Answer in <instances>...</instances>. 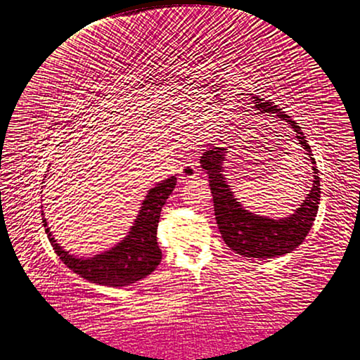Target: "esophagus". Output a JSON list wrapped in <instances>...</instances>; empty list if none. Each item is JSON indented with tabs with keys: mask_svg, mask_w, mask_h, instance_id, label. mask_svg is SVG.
Returning <instances> with one entry per match:
<instances>
[{
	"mask_svg": "<svg viewBox=\"0 0 360 360\" xmlns=\"http://www.w3.org/2000/svg\"><path fill=\"white\" fill-rule=\"evenodd\" d=\"M179 173V182H187L190 178H194L197 175V163H194L193 160H184L182 163L178 167Z\"/></svg>",
	"mask_w": 360,
	"mask_h": 360,
	"instance_id": "obj_1",
	"label": "esophagus"
}]
</instances>
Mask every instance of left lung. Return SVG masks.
I'll return each mask as SVG.
<instances>
[{"mask_svg": "<svg viewBox=\"0 0 360 360\" xmlns=\"http://www.w3.org/2000/svg\"><path fill=\"white\" fill-rule=\"evenodd\" d=\"M252 101L254 108L262 113H275L278 118L290 124L296 133L299 145L305 149V154L309 157L308 160L312 165V187L304 203L295 210V214L285 218L274 219L256 215L243 210L223 175V163L229 153L226 148L212 146L207 149L200 157V166L210 176L215 219L227 247L239 256L266 260L292 252L304 242L317 217L321 191L316 160L312 157L311 146L300 127L274 103L256 96L252 97Z\"/></svg>", "mask_w": 360, "mask_h": 360, "instance_id": "8db88e82", "label": "left lung"}]
</instances>
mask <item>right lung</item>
Masks as SVG:
<instances>
[{"label": "right lung", "mask_w": 360, "mask_h": 360, "mask_svg": "<svg viewBox=\"0 0 360 360\" xmlns=\"http://www.w3.org/2000/svg\"><path fill=\"white\" fill-rule=\"evenodd\" d=\"M176 185V178L170 176L150 188L145 197L134 223L118 245L94 257H75L63 250L51 233L43 215V226L58 257L68 269L85 280L108 287L130 285L157 269L161 262V250L157 242L160 212ZM43 212V211H41Z\"/></svg>", "instance_id": "add662e5"}]
</instances>
